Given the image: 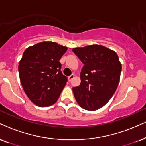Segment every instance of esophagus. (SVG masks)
I'll return each mask as SVG.
<instances>
[{
	"label": "esophagus",
	"instance_id": "obj_1",
	"mask_svg": "<svg viewBox=\"0 0 146 146\" xmlns=\"http://www.w3.org/2000/svg\"><path fill=\"white\" fill-rule=\"evenodd\" d=\"M74 77H75V75L74 74H71V75H70V76H69V77H68V79H69V82H71L72 79L74 78Z\"/></svg>",
	"mask_w": 146,
	"mask_h": 146
}]
</instances>
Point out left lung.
Returning <instances> with one entry per match:
<instances>
[{
  "mask_svg": "<svg viewBox=\"0 0 146 146\" xmlns=\"http://www.w3.org/2000/svg\"><path fill=\"white\" fill-rule=\"evenodd\" d=\"M72 50L84 64L81 84L73 88L77 102L85 110L99 109L110 100L118 87L122 69L119 56L112 50L96 44Z\"/></svg>",
  "mask_w": 146,
  "mask_h": 146,
  "instance_id": "1",
  "label": "left lung"
}]
</instances>
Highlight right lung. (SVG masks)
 <instances>
[{"mask_svg": "<svg viewBox=\"0 0 146 146\" xmlns=\"http://www.w3.org/2000/svg\"><path fill=\"white\" fill-rule=\"evenodd\" d=\"M67 48L56 42H43L29 46L19 61L22 87L32 102L40 107L54 104L67 82L62 74L60 58Z\"/></svg>", "mask_w": 146, "mask_h": 146, "instance_id": "right-lung-1", "label": "right lung"}]
</instances>
